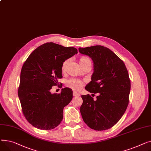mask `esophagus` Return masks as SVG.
<instances>
[{"instance_id": "34e87169", "label": "esophagus", "mask_w": 151, "mask_h": 151, "mask_svg": "<svg viewBox=\"0 0 151 151\" xmlns=\"http://www.w3.org/2000/svg\"><path fill=\"white\" fill-rule=\"evenodd\" d=\"M80 95V93H77V92H76V91H73V96H79Z\"/></svg>"}]
</instances>
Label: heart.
Segmentation results:
<instances>
[{
    "label": "heart",
    "mask_w": 151,
    "mask_h": 151,
    "mask_svg": "<svg viewBox=\"0 0 151 151\" xmlns=\"http://www.w3.org/2000/svg\"><path fill=\"white\" fill-rule=\"evenodd\" d=\"M69 62V59L65 60L63 62V64H62V66H61L62 71H63V72L65 71L66 68H67V66L68 65ZM79 62H80V64H81V65L82 66H83L87 63H91V60L88 58L85 57H82L80 58ZM83 84L84 83L82 81H81V80H78V79H76V78L69 79L66 82L67 86L70 88H72V89H73L74 90H75L76 91L81 90V88L83 86Z\"/></svg>",
    "instance_id": "obj_1"
}]
</instances>
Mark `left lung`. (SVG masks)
<instances>
[{
  "mask_svg": "<svg viewBox=\"0 0 151 151\" xmlns=\"http://www.w3.org/2000/svg\"><path fill=\"white\" fill-rule=\"evenodd\" d=\"M78 50L93 62L91 81L85 90L98 93L96 101L89 94L82 95L83 104L80 111L91 129H109L119 121L127 107L130 90L127 69L122 60L107 47L93 46L79 47Z\"/></svg>",
  "mask_w": 151,
  "mask_h": 151,
  "instance_id": "obj_1",
  "label": "left lung"
}]
</instances>
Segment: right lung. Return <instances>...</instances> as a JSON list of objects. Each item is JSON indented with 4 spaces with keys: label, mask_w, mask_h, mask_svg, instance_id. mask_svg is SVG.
<instances>
[{
    "label": "right lung",
    "mask_w": 151,
    "mask_h": 151,
    "mask_svg": "<svg viewBox=\"0 0 151 151\" xmlns=\"http://www.w3.org/2000/svg\"><path fill=\"white\" fill-rule=\"evenodd\" d=\"M76 54L74 47L47 42L35 49L24 63L18 96L24 116L35 127L51 130L63 119V109L71 101L73 91L65 88L60 94H52L50 90L62 78V64Z\"/></svg>",
    "instance_id": "obj_1"
}]
</instances>
